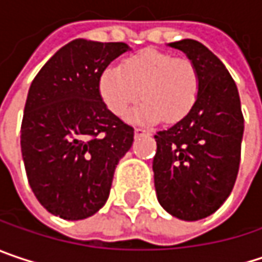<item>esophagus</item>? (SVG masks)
<instances>
[{
  "label": "esophagus",
  "instance_id": "34e87169",
  "mask_svg": "<svg viewBox=\"0 0 262 262\" xmlns=\"http://www.w3.org/2000/svg\"><path fill=\"white\" fill-rule=\"evenodd\" d=\"M134 134H136V137H140V136H149V131H146L144 128H136V129H134Z\"/></svg>",
  "mask_w": 262,
  "mask_h": 262
}]
</instances>
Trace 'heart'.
I'll return each instance as SVG.
<instances>
[{"mask_svg":"<svg viewBox=\"0 0 262 262\" xmlns=\"http://www.w3.org/2000/svg\"><path fill=\"white\" fill-rule=\"evenodd\" d=\"M98 89L105 105L118 116L126 115L141 95L144 103L133 119L178 122L195 104L200 77L191 59L146 49L126 58L121 67H107L100 76Z\"/></svg>","mask_w":262,"mask_h":262,"instance_id":"heart-1","label":"heart"}]
</instances>
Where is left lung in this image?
<instances>
[{
    "label": "left lung",
    "instance_id": "left-lung-1",
    "mask_svg": "<svg viewBox=\"0 0 262 262\" xmlns=\"http://www.w3.org/2000/svg\"><path fill=\"white\" fill-rule=\"evenodd\" d=\"M168 46L194 62L200 91L192 110L155 136V189L170 215L198 221L215 213L233 191L245 119L235 82L216 55L189 38Z\"/></svg>",
    "mask_w": 262,
    "mask_h": 262
}]
</instances>
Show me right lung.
<instances>
[{
    "mask_svg": "<svg viewBox=\"0 0 262 262\" xmlns=\"http://www.w3.org/2000/svg\"><path fill=\"white\" fill-rule=\"evenodd\" d=\"M126 50L125 43L73 40L31 83L22 158L34 195L52 215L79 221L97 213L133 146L134 128L107 108L98 89L104 70Z\"/></svg>",
    "mask_w": 262,
    "mask_h": 262,
    "instance_id": "right-lung-1",
    "label": "right lung"
}]
</instances>
